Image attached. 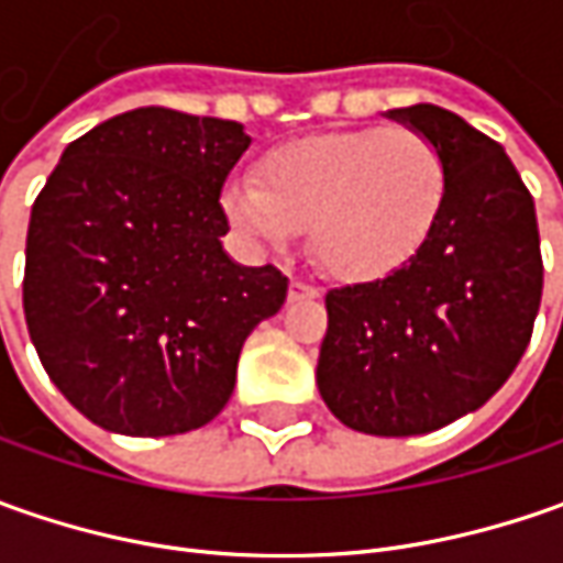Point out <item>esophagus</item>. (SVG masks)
Here are the masks:
<instances>
[{"mask_svg": "<svg viewBox=\"0 0 563 563\" xmlns=\"http://www.w3.org/2000/svg\"><path fill=\"white\" fill-rule=\"evenodd\" d=\"M319 297V288L310 285V282H303V278H294L291 288H288V300H313Z\"/></svg>", "mask_w": 563, "mask_h": 563, "instance_id": "obj_1", "label": "esophagus"}]
</instances>
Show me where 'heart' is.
<instances>
[{
	"instance_id": "1",
	"label": "heart",
	"mask_w": 563,
	"mask_h": 563,
	"mask_svg": "<svg viewBox=\"0 0 563 563\" xmlns=\"http://www.w3.org/2000/svg\"><path fill=\"white\" fill-rule=\"evenodd\" d=\"M439 146L417 128H360L285 143L256 181H231L225 209L250 238L288 244L310 228L316 260L341 278H378L410 260L444 206Z\"/></svg>"
}]
</instances>
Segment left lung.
Wrapping results in <instances>:
<instances>
[{
  "label": "left lung",
  "instance_id": "left-lung-1",
  "mask_svg": "<svg viewBox=\"0 0 563 563\" xmlns=\"http://www.w3.org/2000/svg\"><path fill=\"white\" fill-rule=\"evenodd\" d=\"M439 146L444 206L385 278L325 294L316 385L366 435H422L486 404L517 369L542 300L536 206L505 146L442 106L385 112Z\"/></svg>",
  "mask_w": 563,
  "mask_h": 563
}]
</instances>
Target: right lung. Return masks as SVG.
Instances as JSON below:
<instances>
[{"mask_svg":"<svg viewBox=\"0 0 563 563\" xmlns=\"http://www.w3.org/2000/svg\"><path fill=\"white\" fill-rule=\"evenodd\" d=\"M244 124L131 109L65 146L27 225L24 319L55 388L121 435L219 417L247 335L288 278L222 247Z\"/></svg>","mask_w":563,"mask_h":563,"instance_id":"add662e5","label":"right lung"}]
</instances>
